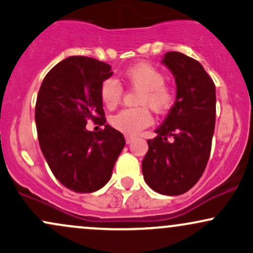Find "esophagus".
Returning a JSON list of instances; mask_svg holds the SVG:
<instances>
[{"label":"esophagus","mask_w":253,"mask_h":253,"mask_svg":"<svg viewBox=\"0 0 253 253\" xmlns=\"http://www.w3.org/2000/svg\"><path fill=\"white\" fill-rule=\"evenodd\" d=\"M125 139H126V144H130L132 143V141H134V136H132V135H126L125 136Z\"/></svg>","instance_id":"1"}]
</instances>
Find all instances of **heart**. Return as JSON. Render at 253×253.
Returning <instances> with one entry per match:
<instances>
[{
  "mask_svg": "<svg viewBox=\"0 0 253 253\" xmlns=\"http://www.w3.org/2000/svg\"><path fill=\"white\" fill-rule=\"evenodd\" d=\"M123 83L139 91L135 97L138 108L125 109L110 119L115 129L125 134H136L152 123L149 108L156 114H165L176 102V91L165 83V75L149 63H139L126 69L123 74ZM124 89L117 80L103 81L100 88V97L107 109H115L123 98Z\"/></svg>",
  "mask_w": 253,
  "mask_h": 253,
  "instance_id": "b5f03b06",
  "label": "heart"
}]
</instances>
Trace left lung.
Masks as SVG:
<instances>
[{
  "mask_svg": "<svg viewBox=\"0 0 253 253\" xmlns=\"http://www.w3.org/2000/svg\"><path fill=\"white\" fill-rule=\"evenodd\" d=\"M163 63L175 76L176 102L157 136L149 139L141 169L145 182L163 195L187 193L207 167L215 127V84L197 60L168 52Z\"/></svg>",
  "mask_w": 253,
  "mask_h": 253,
  "instance_id": "1",
  "label": "left lung"
}]
</instances>
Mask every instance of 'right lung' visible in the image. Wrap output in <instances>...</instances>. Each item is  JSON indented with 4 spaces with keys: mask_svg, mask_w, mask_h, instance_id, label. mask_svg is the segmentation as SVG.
<instances>
[{
    "mask_svg": "<svg viewBox=\"0 0 253 253\" xmlns=\"http://www.w3.org/2000/svg\"><path fill=\"white\" fill-rule=\"evenodd\" d=\"M113 75L109 64L74 56L58 63L43 78L36 103L40 149L54 177L75 193L103 187L125 144L109 125L98 132L85 128L88 120L106 124L101 84Z\"/></svg>",
    "mask_w": 253,
    "mask_h": 253,
    "instance_id": "right-lung-1",
    "label": "right lung"
}]
</instances>
